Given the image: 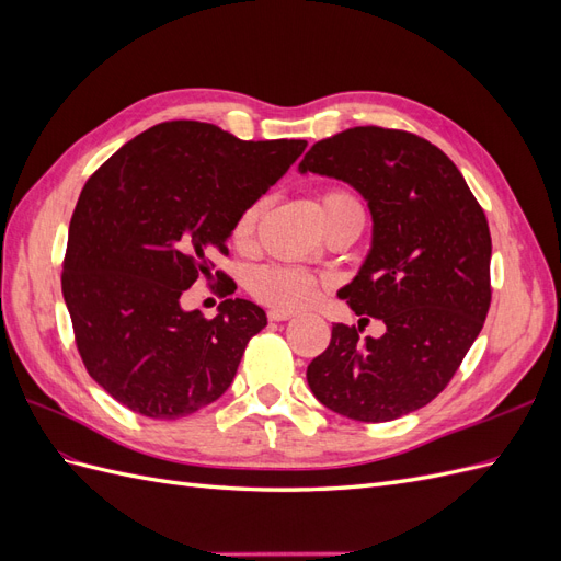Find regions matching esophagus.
Instances as JSON below:
<instances>
[{"mask_svg":"<svg viewBox=\"0 0 561 561\" xmlns=\"http://www.w3.org/2000/svg\"><path fill=\"white\" fill-rule=\"evenodd\" d=\"M268 320H274V322H280V320H290L295 313L293 311H287V309H268Z\"/></svg>","mask_w":561,"mask_h":561,"instance_id":"esophagus-1","label":"esophagus"}]
</instances>
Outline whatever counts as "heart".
<instances>
[{"label":"heart","mask_w":561,"mask_h":561,"mask_svg":"<svg viewBox=\"0 0 561 561\" xmlns=\"http://www.w3.org/2000/svg\"><path fill=\"white\" fill-rule=\"evenodd\" d=\"M264 201H252L239 213L231 225V241L236 245H243L252 239L254 227L262 215ZM342 208H360L344 190H330L320 196V215L342 210ZM322 287V278L309 268H301L295 264H262L254 266L248 274V293L274 309H304L316 299L318 290Z\"/></svg>","instance_id":"1"}]
</instances>
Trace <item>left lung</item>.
I'll list each match as a JSON object with an SVG mask.
<instances>
[{"label":"left lung","mask_w":561,"mask_h":561,"mask_svg":"<svg viewBox=\"0 0 561 561\" xmlns=\"http://www.w3.org/2000/svg\"><path fill=\"white\" fill-rule=\"evenodd\" d=\"M299 171L344 180L365 196L371 250L339 297L386 325L379 339L332 325L330 346L307 369L309 386L342 416L400 419L443 393L484 325V210L445 151L407 130H342L316 142Z\"/></svg>","instance_id":"8db88e82"}]
</instances>
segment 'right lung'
Masks as SVG:
<instances>
[{
    "label": "right lung",
    "mask_w": 561,
    "mask_h": 561,
    "mask_svg": "<svg viewBox=\"0 0 561 561\" xmlns=\"http://www.w3.org/2000/svg\"><path fill=\"white\" fill-rule=\"evenodd\" d=\"M307 140H239L201 122L140 133L83 184L62 260V297L89 375L135 414L182 419L231 386L266 313L225 299L215 318L184 311L182 295L231 278L233 219L276 184Z\"/></svg>",
    "instance_id": "1"
}]
</instances>
